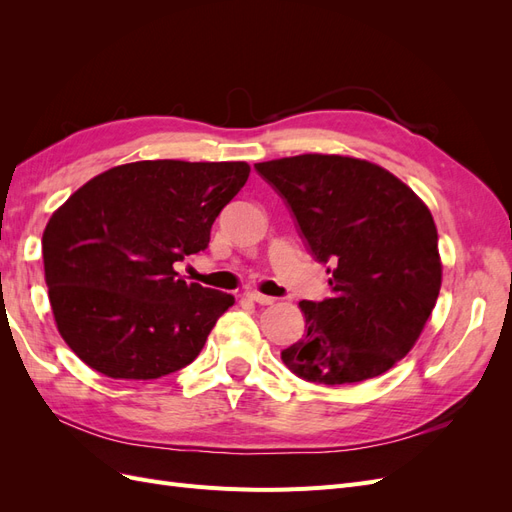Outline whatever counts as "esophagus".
Segmentation results:
<instances>
[{
    "instance_id": "esophagus-1",
    "label": "esophagus",
    "mask_w": 512,
    "mask_h": 512,
    "mask_svg": "<svg viewBox=\"0 0 512 512\" xmlns=\"http://www.w3.org/2000/svg\"><path fill=\"white\" fill-rule=\"evenodd\" d=\"M247 299L254 301V303H258V305H271V303L275 301L273 297H267V294H260V292H256V290H250V292H247Z\"/></svg>"
}]
</instances>
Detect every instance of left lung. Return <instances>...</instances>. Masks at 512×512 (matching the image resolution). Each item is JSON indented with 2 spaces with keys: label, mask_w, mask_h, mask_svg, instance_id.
Wrapping results in <instances>:
<instances>
[{
  "label": "left lung",
  "mask_w": 512,
  "mask_h": 512,
  "mask_svg": "<svg viewBox=\"0 0 512 512\" xmlns=\"http://www.w3.org/2000/svg\"><path fill=\"white\" fill-rule=\"evenodd\" d=\"M327 267L331 297L301 301L305 329L284 365L316 384L376 378L410 352L438 301L442 265L429 209L389 170L344 156L254 164Z\"/></svg>",
  "instance_id": "left-lung-1"
}]
</instances>
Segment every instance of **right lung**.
Wrapping results in <instances>:
<instances>
[{
  "mask_svg": "<svg viewBox=\"0 0 512 512\" xmlns=\"http://www.w3.org/2000/svg\"><path fill=\"white\" fill-rule=\"evenodd\" d=\"M250 177L245 162L145 160L87 181L42 235L61 337L108 378L153 380L190 365L232 294L185 282L177 262Z\"/></svg>",
  "mask_w": 512,
  "mask_h": 512,
  "instance_id": "right-lung-1",
  "label": "right lung"
}]
</instances>
